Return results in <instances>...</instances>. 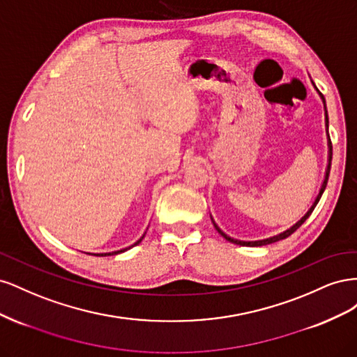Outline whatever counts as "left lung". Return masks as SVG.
Returning a JSON list of instances; mask_svg holds the SVG:
<instances>
[{"instance_id":"1","label":"left lung","mask_w":357,"mask_h":357,"mask_svg":"<svg viewBox=\"0 0 357 357\" xmlns=\"http://www.w3.org/2000/svg\"><path fill=\"white\" fill-rule=\"evenodd\" d=\"M321 95V93H320ZM321 98H323V95H321ZM323 102H325V98H323ZM325 109H326V102H325ZM329 126V119H328V112H326V128ZM329 138V164H328V169H326V176H325V181H323V185H321V189H320V192H319V195H317V198H316V201H314V204L311 205V208L307 211V214L304 215V218H302L298 223H295L294 226H291L290 229H287V231H284V232H282V234H278V235H275V236H271V238H266V240H261V241H240V240H234V238H231V236H228L226 234H223L220 229H219V226L215 225L214 222V228L218 229V232L223 236L225 240H228V241H231V243H234V244H238V245H245V247H259V245H266V244H273V243H275V241H280V240H284V238H287L289 235H291L294 234L299 226L304 223L310 215H311V213H312V210L316 208V205H317V202L320 201V198H321V195H323V192H325V189H326V185H328V178H329V171H331V162H332V142H331V137H328Z\"/></svg>"}]
</instances>
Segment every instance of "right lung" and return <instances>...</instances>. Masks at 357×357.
<instances>
[{
  "label": "right lung",
  "instance_id": "right-lung-1",
  "mask_svg": "<svg viewBox=\"0 0 357 357\" xmlns=\"http://www.w3.org/2000/svg\"><path fill=\"white\" fill-rule=\"evenodd\" d=\"M144 238V235L142 236V238H139L135 244H132L131 247H134V245H137V244H139V243H142V240ZM131 247H128V248H131ZM128 248H122V250H117V252H112V253H96L95 256H112V255H117V253H122V252H125V250H128ZM88 255H91V253H88Z\"/></svg>",
  "mask_w": 357,
  "mask_h": 357
}]
</instances>
